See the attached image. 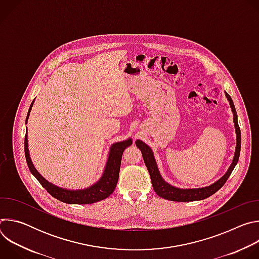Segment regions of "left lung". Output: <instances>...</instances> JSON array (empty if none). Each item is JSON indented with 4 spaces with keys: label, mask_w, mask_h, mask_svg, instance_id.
I'll use <instances>...</instances> for the list:
<instances>
[{
    "label": "left lung",
    "mask_w": 259,
    "mask_h": 259,
    "mask_svg": "<svg viewBox=\"0 0 259 259\" xmlns=\"http://www.w3.org/2000/svg\"><path fill=\"white\" fill-rule=\"evenodd\" d=\"M226 96H227L228 100L230 101V105L232 107L233 115H234V123H235V128H236V133H237L236 152H235V157H234L233 163L230 166L228 172L219 180H217L216 182H214L209 187H206L203 189L183 190V189H178V188H174V187L170 186V184L167 183L160 175V172L158 170V167H157V164H156L151 147L149 145H146L141 140H136V146L141 151L144 164H145L147 170H149L154 191L161 198L169 200V201H174V202H191V201L204 200V199L212 196L213 194H215L218 190L223 188L224 184L227 182L228 178L232 174L235 166L237 165V163L239 161L240 151H241V130H240V127L238 124V116H237V112H236L234 102L232 100V97L227 92H226Z\"/></svg>",
    "instance_id": "1"
}]
</instances>
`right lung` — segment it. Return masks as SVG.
<instances>
[{
	"label": "right lung",
	"instance_id": "obj_1",
	"mask_svg": "<svg viewBox=\"0 0 259 259\" xmlns=\"http://www.w3.org/2000/svg\"><path fill=\"white\" fill-rule=\"evenodd\" d=\"M32 104H33V101L29 106L25 123H27V119H28ZM131 144H132L131 139L114 143L112 147H110L105 169L100 180L97 181L95 184H93L92 187L85 190H79V191H70V190H64V189L58 188L54 186V184L48 182L45 178L41 176V174L38 171L35 170L29 158L28 149H27L28 147L27 146V129L24 137V153H25L26 163L30 172L36 179H38V181L42 184V187L52 197L66 204H92V203H96L106 199L108 196H110L114 193L117 187L118 179H119L123 152L125 151L127 146Z\"/></svg>",
	"mask_w": 259,
	"mask_h": 259
}]
</instances>
